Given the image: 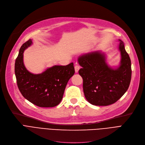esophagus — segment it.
<instances>
[{
	"mask_svg": "<svg viewBox=\"0 0 145 145\" xmlns=\"http://www.w3.org/2000/svg\"><path fill=\"white\" fill-rule=\"evenodd\" d=\"M79 69H80V66L78 65V64L76 63V64L74 65V70H75V72H76V73H78V71H79Z\"/></svg>",
	"mask_w": 145,
	"mask_h": 145,
	"instance_id": "34e87169",
	"label": "esophagus"
}]
</instances>
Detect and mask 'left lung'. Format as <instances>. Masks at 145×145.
<instances>
[{
  "label": "left lung",
  "instance_id": "1",
  "mask_svg": "<svg viewBox=\"0 0 145 145\" xmlns=\"http://www.w3.org/2000/svg\"><path fill=\"white\" fill-rule=\"evenodd\" d=\"M119 44L120 66L113 69L106 65L104 55L94 52L82 55L78 62L82 67L79 73L83 78V89L87 101L93 105L108 106L117 102L130 85L131 61L122 41Z\"/></svg>",
  "mask_w": 145,
  "mask_h": 145
}]
</instances>
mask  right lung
<instances>
[{
	"label": "right lung",
	"instance_id": "obj_1",
	"mask_svg": "<svg viewBox=\"0 0 145 145\" xmlns=\"http://www.w3.org/2000/svg\"><path fill=\"white\" fill-rule=\"evenodd\" d=\"M32 43L29 39L22 44L15 61L18 87L23 96L33 104L42 108L55 107L62 101L67 83L74 73L73 63L54 66L41 74L30 73L24 66L23 53Z\"/></svg>",
	"mask_w": 145,
	"mask_h": 145
}]
</instances>
